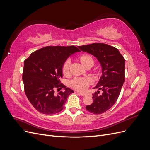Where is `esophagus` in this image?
Masks as SVG:
<instances>
[{
	"label": "esophagus",
	"instance_id": "1",
	"mask_svg": "<svg viewBox=\"0 0 150 150\" xmlns=\"http://www.w3.org/2000/svg\"><path fill=\"white\" fill-rule=\"evenodd\" d=\"M77 93H78V94H79L80 95H81V96H85L86 95V93H79V92H78V91H77Z\"/></svg>",
	"mask_w": 150,
	"mask_h": 150
}]
</instances>
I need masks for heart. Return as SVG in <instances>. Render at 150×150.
Returning <instances> with one entry per match:
<instances>
[{
	"label": "heart",
	"instance_id": "b5f03b06",
	"mask_svg": "<svg viewBox=\"0 0 150 150\" xmlns=\"http://www.w3.org/2000/svg\"><path fill=\"white\" fill-rule=\"evenodd\" d=\"M79 60L85 67L89 62H94L93 59L91 57V56L88 55V54H83V55L80 56ZM70 62L71 61L69 59H67L62 65V72L64 75L69 73ZM91 83V81L89 78H74L70 81L69 84L72 88H73L76 90H78L79 91H84L88 88L89 85Z\"/></svg>",
	"mask_w": 150,
	"mask_h": 150
}]
</instances>
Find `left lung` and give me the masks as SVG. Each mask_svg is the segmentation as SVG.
Instances as JSON below:
<instances>
[{
    "instance_id": "obj_1",
    "label": "left lung",
    "mask_w": 150,
    "mask_h": 150,
    "mask_svg": "<svg viewBox=\"0 0 150 150\" xmlns=\"http://www.w3.org/2000/svg\"><path fill=\"white\" fill-rule=\"evenodd\" d=\"M82 51L96 57L102 67V76L94 88L102 90L93 94V103L86 106L89 112L99 115L110 109L118 98L125 82V60L119 50L108 44L93 43L78 46Z\"/></svg>"
}]
</instances>
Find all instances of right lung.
I'll return each instance as SVG.
<instances>
[{"mask_svg": "<svg viewBox=\"0 0 150 150\" xmlns=\"http://www.w3.org/2000/svg\"><path fill=\"white\" fill-rule=\"evenodd\" d=\"M80 51L74 46H47L30 54L24 61L22 74L24 91L32 105L39 112L54 115L61 111L73 90L61 83L62 65L67 58ZM65 89L56 94V89Z\"/></svg>", "mask_w": 150, "mask_h": 150, "instance_id": "1", "label": "right lung"}]
</instances>
